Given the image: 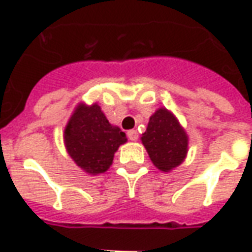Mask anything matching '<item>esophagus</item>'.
Returning a JSON list of instances; mask_svg holds the SVG:
<instances>
[{"label": "esophagus", "mask_w": 252, "mask_h": 252, "mask_svg": "<svg viewBox=\"0 0 252 252\" xmlns=\"http://www.w3.org/2000/svg\"><path fill=\"white\" fill-rule=\"evenodd\" d=\"M126 135H128V139L131 140V142H136L137 137H139V135H137V132L135 131V129H131V131L126 132Z\"/></svg>", "instance_id": "1"}]
</instances>
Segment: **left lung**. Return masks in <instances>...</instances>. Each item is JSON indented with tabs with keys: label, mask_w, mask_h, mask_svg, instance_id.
<instances>
[{
	"label": "left lung",
	"mask_w": 252,
	"mask_h": 252,
	"mask_svg": "<svg viewBox=\"0 0 252 252\" xmlns=\"http://www.w3.org/2000/svg\"><path fill=\"white\" fill-rule=\"evenodd\" d=\"M154 166L163 173L178 167L189 151V136L178 119L169 109L155 110L142 137Z\"/></svg>",
	"instance_id": "obj_1"
}]
</instances>
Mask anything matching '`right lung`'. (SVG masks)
Wrapping results in <instances>:
<instances>
[{
	"instance_id": "right-lung-1",
	"label": "right lung",
	"mask_w": 252,
	"mask_h": 252,
	"mask_svg": "<svg viewBox=\"0 0 252 252\" xmlns=\"http://www.w3.org/2000/svg\"><path fill=\"white\" fill-rule=\"evenodd\" d=\"M63 142L79 169L97 175L109 170L115 153L126 143V136L119 126L110 124L97 102H79L64 126Z\"/></svg>"
}]
</instances>
